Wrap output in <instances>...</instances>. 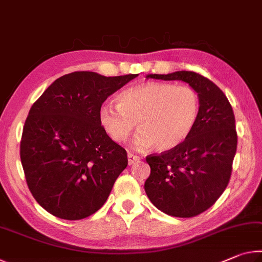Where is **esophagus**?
<instances>
[{"label":"esophagus","instance_id":"obj_1","mask_svg":"<svg viewBox=\"0 0 262 262\" xmlns=\"http://www.w3.org/2000/svg\"><path fill=\"white\" fill-rule=\"evenodd\" d=\"M139 159H140L139 156H136V155L132 152H128V164H129V165H133V164L139 161Z\"/></svg>","mask_w":262,"mask_h":262}]
</instances>
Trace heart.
I'll return each mask as SVG.
<instances>
[{"instance_id": "heart-1", "label": "heart", "mask_w": 262, "mask_h": 262, "mask_svg": "<svg viewBox=\"0 0 262 262\" xmlns=\"http://www.w3.org/2000/svg\"><path fill=\"white\" fill-rule=\"evenodd\" d=\"M118 105L99 107L100 126L117 143H122L139 127L136 149L155 145L168 151L187 140L200 112V98L193 88L164 82H144L127 88L117 97Z\"/></svg>"}]
</instances>
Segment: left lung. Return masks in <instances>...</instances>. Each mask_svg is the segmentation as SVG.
Masks as SVG:
<instances>
[{
    "instance_id": "1",
    "label": "left lung",
    "mask_w": 262,
    "mask_h": 262,
    "mask_svg": "<svg viewBox=\"0 0 262 262\" xmlns=\"http://www.w3.org/2000/svg\"><path fill=\"white\" fill-rule=\"evenodd\" d=\"M147 78L183 81L198 92L200 112L184 143L147 156L150 176L144 190L159 210L174 217H193L217 201L229 184L237 150L236 121L223 91L194 72L150 74Z\"/></svg>"
}]
</instances>
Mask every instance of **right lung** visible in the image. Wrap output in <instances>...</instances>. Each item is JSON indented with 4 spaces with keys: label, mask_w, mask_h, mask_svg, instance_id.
<instances>
[{
    "label": "right lung",
    "mask_w": 262,
    "mask_h": 262,
    "mask_svg": "<svg viewBox=\"0 0 262 262\" xmlns=\"http://www.w3.org/2000/svg\"><path fill=\"white\" fill-rule=\"evenodd\" d=\"M136 76L74 72L55 79L32 105L20 161L30 192L50 214L82 220L107 200L128 158L100 126L98 111Z\"/></svg>",
    "instance_id": "add662e5"
}]
</instances>
